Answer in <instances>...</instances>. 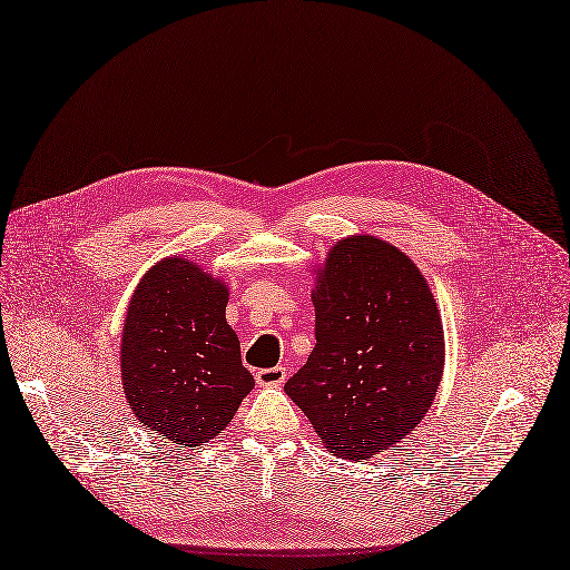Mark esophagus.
Here are the masks:
<instances>
[{
	"label": "esophagus",
	"mask_w": 570,
	"mask_h": 570,
	"mask_svg": "<svg viewBox=\"0 0 570 570\" xmlns=\"http://www.w3.org/2000/svg\"><path fill=\"white\" fill-rule=\"evenodd\" d=\"M256 382L261 386H282L286 382V370L282 365L277 367H263L256 373Z\"/></svg>",
	"instance_id": "1"
}]
</instances>
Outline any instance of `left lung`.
Masks as SVG:
<instances>
[{"label": "left lung", "instance_id": "1", "mask_svg": "<svg viewBox=\"0 0 570 570\" xmlns=\"http://www.w3.org/2000/svg\"><path fill=\"white\" fill-rule=\"evenodd\" d=\"M316 344L284 391L326 450L370 459L426 416L444 370V333L419 267L384 239L352 235L312 291Z\"/></svg>", "mask_w": 570, "mask_h": 570}]
</instances>
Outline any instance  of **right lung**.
<instances>
[{"label":"right lung","mask_w":570,"mask_h":570,"mask_svg":"<svg viewBox=\"0 0 570 570\" xmlns=\"http://www.w3.org/2000/svg\"><path fill=\"white\" fill-rule=\"evenodd\" d=\"M228 288L175 256L146 272L120 340V377L141 426L200 448L224 431L254 375L226 321Z\"/></svg>","instance_id":"1"}]
</instances>
